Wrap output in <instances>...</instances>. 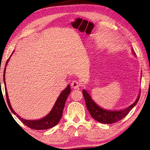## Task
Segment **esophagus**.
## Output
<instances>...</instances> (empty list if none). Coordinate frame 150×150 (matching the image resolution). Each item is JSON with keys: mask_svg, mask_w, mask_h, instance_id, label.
<instances>
[{"mask_svg": "<svg viewBox=\"0 0 150 150\" xmlns=\"http://www.w3.org/2000/svg\"><path fill=\"white\" fill-rule=\"evenodd\" d=\"M71 85V87L73 88H78L81 85V83L79 82V81L74 80V81H72Z\"/></svg>", "mask_w": 150, "mask_h": 150, "instance_id": "34e87169", "label": "esophagus"}]
</instances>
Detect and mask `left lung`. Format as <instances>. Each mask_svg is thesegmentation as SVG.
<instances>
[{"instance_id":"1","label":"left lung","mask_w":150,"mask_h":150,"mask_svg":"<svg viewBox=\"0 0 150 150\" xmlns=\"http://www.w3.org/2000/svg\"><path fill=\"white\" fill-rule=\"evenodd\" d=\"M132 53L134 55H136L133 51ZM83 95L84 96L86 106H87L88 110L91 116L95 120L103 124H113L120 121L130 112V111L135 106L139 100L140 93H139V95L135 102L132 104L130 106L123 109V110L115 111L107 110L100 107L99 106L94 102L89 94L85 89L83 91Z\"/></svg>"}]
</instances>
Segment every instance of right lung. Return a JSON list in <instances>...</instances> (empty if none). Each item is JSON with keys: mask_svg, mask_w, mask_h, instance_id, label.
Here are the masks:
<instances>
[{"mask_svg": "<svg viewBox=\"0 0 150 150\" xmlns=\"http://www.w3.org/2000/svg\"><path fill=\"white\" fill-rule=\"evenodd\" d=\"M13 52L12 53V54H13ZM11 57V55L10 56V57ZM10 57L9 59H8V60H7V62L6 63V65H5V68L4 70L3 80H4V86H5V93H6L7 103H8L9 108L11 109L12 112L13 113L14 115H16L17 117L21 120L22 122L23 123L24 125L29 127L30 128L34 129V130H47V129L51 128H52V127L56 126L62 117V113L63 111V108H64V106H65L66 99H67L68 95H69L71 93L70 85H68L67 87H66L62 93H61L60 95L59 96V97L57 98L56 102H55L54 107H53V108L52 109V110H51L50 112L45 116V117L36 120H26V119L22 118L20 117L18 115H17L13 109H12V106L11 105V103H10L9 101L8 93H7V91H6V82H5V71H6V65L7 63H8ZM0 83H1V80H0Z\"/></svg>", "mask_w": 150, "mask_h": 150, "instance_id": "obj_1", "label": "right lung"}]
</instances>
